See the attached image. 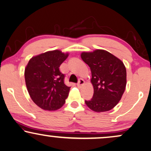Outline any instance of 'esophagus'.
Segmentation results:
<instances>
[{"label":"esophagus","instance_id":"1","mask_svg":"<svg viewBox=\"0 0 151 151\" xmlns=\"http://www.w3.org/2000/svg\"><path fill=\"white\" fill-rule=\"evenodd\" d=\"M84 83H85L84 80L82 79H80L79 80V81H78V83H77V86L79 87V88L81 87L84 84Z\"/></svg>","mask_w":151,"mask_h":151}]
</instances>
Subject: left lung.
Returning <instances> with one entry per match:
<instances>
[{"label":"left lung","instance_id":"1","mask_svg":"<svg viewBox=\"0 0 151 151\" xmlns=\"http://www.w3.org/2000/svg\"><path fill=\"white\" fill-rule=\"evenodd\" d=\"M82 60L90 67L93 98L86 104L96 112L107 111L121 100L126 86V69L117 57L105 50L81 53Z\"/></svg>","mask_w":151,"mask_h":151}]
</instances>
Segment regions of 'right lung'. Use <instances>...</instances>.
<instances>
[{
	"instance_id": "add662e5",
	"label": "right lung",
	"mask_w": 151,
	"mask_h": 151,
	"mask_svg": "<svg viewBox=\"0 0 151 151\" xmlns=\"http://www.w3.org/2000/svg\"><path fill=\"white\" fill-rule=\"evenodd\" d=\"M68 53L59 50L34 56L25 68V81L32 100L44 110H57L65 102L70 87L64 83L59 67Z\"/></svg>"
}]
</instances>
